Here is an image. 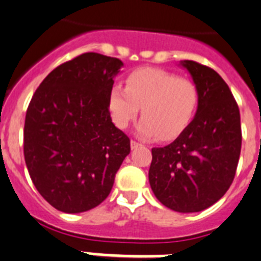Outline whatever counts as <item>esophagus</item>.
<instances>
[{
    "instance_id": "esophagus-1",
    "label": "esophagus",
    "mask_w": 261,
    "mask_h": 261,
    "mask_svg": "<svg viewBox=\"0 0 261 261\" xmlns=\"http://www.w3.org/2000/svg\"><path fill=\"white\" fill-rule=\"evenodd\" d=\"M138 146H140L139 142H137V140H131V148H137Z\"/></svg>"
}]
</instances>
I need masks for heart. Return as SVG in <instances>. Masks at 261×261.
Segmentation results:
<instances>
[{"mask_svg": "<svg viewBox=\"0 0 261 261\" xmlns=\"http://www.w3.org/2000/svg\"><path fill=\"white\" fill-rule=\"evenodd\" d=\"M199 103L196 81L160 68H138L126 79V88L114 85L109 108L114 123L126 128L142 106L139 133L146 138L172 140L193 121Z\"/></svg>", "mask_w": 261, "mask_h": 261, "instance_id": "heart-1", "label": "heart"}]
</instances>
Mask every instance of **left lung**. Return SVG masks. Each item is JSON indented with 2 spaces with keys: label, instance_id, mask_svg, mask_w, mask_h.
Listing matches in <instances>:
<instances>
[{
  "label": "left lung",
  "instance_id": "1",
  "mask_svg": "<svg viewBox=\"0 0 261 261\" xmlns=\"http://www.w3.org/2000/svg\"><path fill=\"white\" fill-rule=\"evenodd\" d=\"M181 64L198 85V109L177 139L152 148L148 178L163 205L178 213H196L221 199L232 184L242 127L239 108L225 80L193 60Z\"/></svg>",
  "mask_w": 261,
  "mask_h": 261
}]
</instances>
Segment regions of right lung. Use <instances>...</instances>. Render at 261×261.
<instances>
[{
	"mask_svg": "<svg viewBox=\"0 0 261 261\" xmlns=\"http://www.w3.org/2000/svg\"><path fill=\"white\" fill-rule=\"evenodd\" d=\"M122 65L117 58L81 54L49 72L29 103L24 162L40 196L60 212L98 206L130 153V139L109 112Z\"/></svg>",
	"mask_w": 261,
	"mask_h": 261,
	"instance_id": "add662e5",
	"label": "right lung"
}]
</instances>
